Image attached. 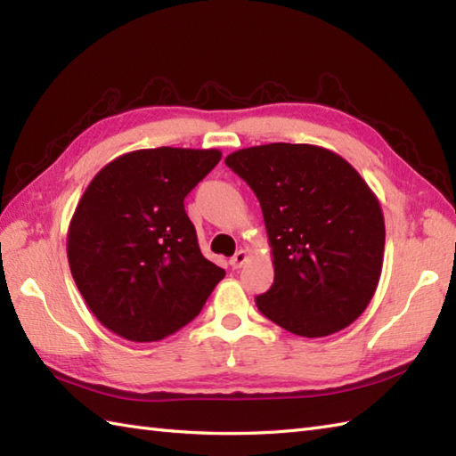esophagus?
I'll use <instances>...</instances> for the list:
<instances>
[{"label": "esophagus", "instance_id": "esophagus-1", "mask_svg": "<svg viewBox=\"0 0 456 456\" xmlns=\"http://www.w3.org/2000/svg\"><path fill=\"white\" fill-rule=\"evenodd\" d=\"M247 260H248V253H247L245 248H240V250H237L235 256L231 258V266H233V268H240V266H243V265L247 263Z\"/></svg>", "mask_w": 456, "mask_h": 456}]
</instances>
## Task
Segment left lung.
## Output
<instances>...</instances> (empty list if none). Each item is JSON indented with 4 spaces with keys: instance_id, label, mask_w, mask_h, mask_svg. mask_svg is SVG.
I'll use <instances>...</instances> for the list:
<instances>
[{
    "instance_id": "1",
    "label": "left lung",
    "mask_w": 456,
    "mask_h": 456,
    "mask_svg": "<svg viewBox=\"0 0 456 456\" xmlns=\"http://www.w3.org/2000/svg\"><path fill=\"white\" fill-rule=\"evenodd\" d=\"M260 201L274 284L256 296L270 322L327 337L370 304L382 274L380 201L351 164L317 144L270 142L225 159Z\"/></svg>"
}]
</instances>
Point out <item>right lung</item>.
<instances>
[{
    "label": "right lung",
    "mask_w": 456,
    "mask_h": 456,
    "mask_svg": "<svg viewBox=\"0 0 456 456\" xmlns=\"http://www.w3.org/2000/svg\"><path fill=\"white\" fill-rule=\"evenodd\" d=\"M221 160L217 149H141L95 174L68 225L76 286L98 322L134 343L176 333L225 276L201 255L183 198Z\"/></svg>",
    "instance_id": "add662e5"
}]
</instances>
